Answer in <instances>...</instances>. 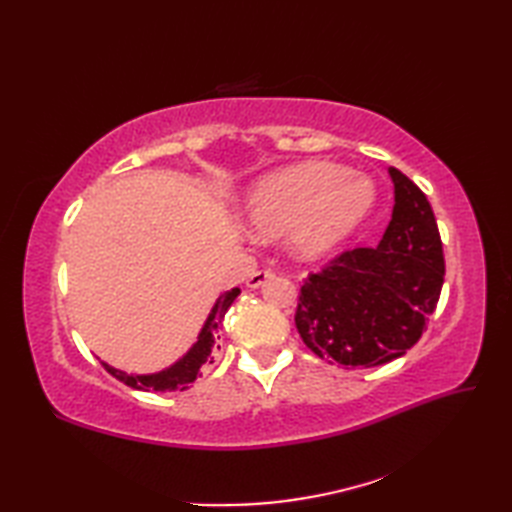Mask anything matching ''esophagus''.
I'll return each mask as SVG.
<instances>
[{"label":"esophagus","mask_w":512,"mask_h":512,"mask_svg":"<svg viewBox=\"0 0 512 512\" xmlns=\"http://www.w3.org/2000/svg\"><path fill=\"white\" fill-rule=\"evenodd\" d=\"M275 273L273 270H268V268H264V270H253V273L248 275V279H246V286L248 288H259V286H264L266 281L273 277Z\"/></svg>","instance_id":"34e87169"}]
</instances>
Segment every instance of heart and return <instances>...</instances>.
Listing matches in <instances>:
<instances>
[{"mask_svg": "<svg viewBox=\"0 0 512 512\" xmlns=\"http://www.w3.org/2000/svg\"><path fill=\"white\" fill-rule=\"evenodd\" d=\"M374 198L372 180L361 173L310 160L259 180L246 198V222L257 237L288 233L299 259H319L365 222Z\"/></svg>", "mask_w": 512, "mask_h": 512, "instance_id": "obj_1", "label": "heart"}]
</instances>
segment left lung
I'll return each instance as SVG.
<instances>
[{"mask_svg":"<svg viewBox=\"0 0 512 512\" xmlns=\"http://www.w3.org/2000/svg\"><path fill=\"white\" fill-rule=\"evenodd\" d=\"M394 182L391 222L376 248H352L303 281L295 325L319 358L376 367L420 341L444 284L442 239L431 204L405 173Z\"/></svg>","mask_w":512,"mask_h":512,"instance_id":"8db88e82","label":"left lung"}]
</instances>
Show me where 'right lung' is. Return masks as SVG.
<instances>
[{
  "instance_id": "obj_1",
  "label": "right lung",
  "mask_w": 512,
  "mask_h": 512,
  "mask_svg": "<svg viewBox=\"0 0 512 512\" xmlns=\"http://www.w3.org/2000/svg\"><path fill=\"white\" fill-rule=\"evenodd\" d=\"M237 295H239V288H233V290H226L224 295L215 301V306L209 314V319H206V323H204L198 341H195L191 350L184 354L180 361L173 363L171 367L162 369V372H158V374H125V372H121V369H114L107 363H103L105 369L114 378L121 380V383H125L127 387H134L140 391H149V389L182 391V389H187L193 380L198 378L200 369L206 363H213V352L220 350V343H217L220 334H217V330H220L224 314L228 308H231V303L237 299Z\"/></svg>"
}]
</instances>
